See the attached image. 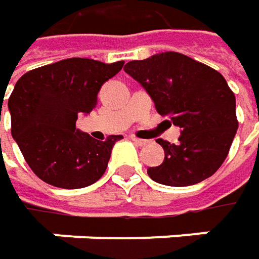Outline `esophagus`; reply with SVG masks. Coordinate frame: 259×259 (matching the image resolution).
<instances>
[{
	"instance_id": "34e87169",
	"label": "esophagus",
	"mask_w": 259,
	"mask_h": 259,
	"mask_svg": "<svg viewBox=\"0 0 259 259\" xmlns=\"http://www.w3.org/2000/svg\"><path fill=\"white\" fill-rule=\"evenodd\" d=\"M130 139L133 141V143H136L138 146H145V145L148 143V141H143V139H138V138H135V136H132Z\"/></svg>"
}]
</instances>
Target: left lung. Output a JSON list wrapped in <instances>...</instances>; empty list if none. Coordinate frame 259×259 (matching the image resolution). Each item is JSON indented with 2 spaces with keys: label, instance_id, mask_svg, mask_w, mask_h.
<instances>
[{
  "label": "left lung",
  "instance_id": "1",
  "mask_svg": "<svg viewBox=\"0 0 259 259\" xmlns=\"http://www.w3.org/2000/svg\"><path fill=\"white\" fill-rule=\"evenodd\" d=\"M124 71L146 90L156 111L181 127L177 145L158 141L165 158L148 175L163 186L187 187L214 174L238 130L236 100L226 79L178 52L132 61Z\"/></svg>",
  "mask_w": 259,
  "mask_h": 259
}]
</instances>
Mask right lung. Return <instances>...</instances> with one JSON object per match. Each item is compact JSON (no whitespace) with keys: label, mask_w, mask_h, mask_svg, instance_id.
I'll return each instance as SVG.
<instances>
[{"label":"right lung","mask_w":259,"mask_h":259,"mask_svg":"<svg viewBox=\"0 0 259 259\" xmlns=\"http://www.w3.org/2000/svg\"><path fill=\"white\" fill-rule=\"evenodd\" d=\"M123 63L71 58L18 79L8 98L11 135L40 180L59 188H84L106 172L111 149L123 136L96 141L75 123L96 107L101 85Z\"/></svg>","instance_id":"right-lung-1"}]
</instances>
